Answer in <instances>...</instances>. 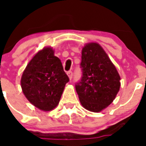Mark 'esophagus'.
Segmentation results:
<instances>
[{"mask_svg":"<svg viewBox=\"0 0 146 146\" xmlns=\"http://www.w3.org/2000/svg\"><path fill=\"white\" fill-rule=\"evenodd\" d=\"M67 74L69 76V79L72 80V77H73V72L72 71H69V72H67Z\"/></svg>","mask_w":146,"mask_h":146,"instance_id":"34e87169","label":"esophagus"}]
</instances>
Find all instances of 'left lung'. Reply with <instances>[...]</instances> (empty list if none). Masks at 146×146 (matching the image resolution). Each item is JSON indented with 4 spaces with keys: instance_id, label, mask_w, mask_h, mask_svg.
Listing matches in <instances>:
<instances>
[{
    "instance_id": "1",
    "label": "left lung",
    "mask_w": 146,
    "mask_h": 146,
    "mask_svg": "<svg viewBox=\"0 0 146 146\" xmlns=\"http://www.w3.org/2000/svg\"><path fill=\"white\" fill-rule=\"evenodd\" d=\"M82 77L75 89L83 108L94 113L102 111L116 96L121 82L119 74L102 47L90 43L82 50Z\"/></svg>"
}]
</instances>
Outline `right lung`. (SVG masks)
Listing matches in <instances>:
<instances>
[{"mask_svg": "<svg viewBox=\"0 0 146 146\" xmlns=\"http://www.w3.org/2000/svg\"><path fill=\"white\" fill-rule=\"evenodd\" d=\"M69 81L60 60L50 47L40 50L23 72L21 87L30 102L44 111L58 104L66 84Z\"/></svg>", "mask_w": 146, "mask_h": 146, "instance_id": "add662e5", "label": "right lung"}]
</instances>
